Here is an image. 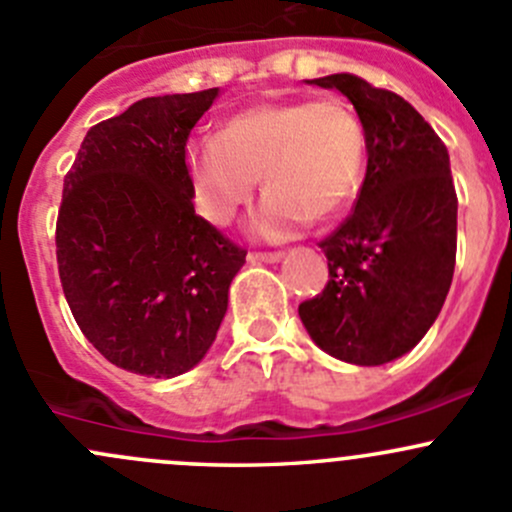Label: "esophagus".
Returning <instances> with one entry per match:
<instances>
[{
	"label": "esophagus",
	"instance_id": "obj_1",
	"mask_svg": "<svg viewBox=\"0 0 512 512\" xmlns=\"http://www.w3.org/2000/svg\"><path fill=\"white\" fill-rule=\"evenodd\" d=\"M283 254L281 251H251L249 261L251 263H276L281 261Z\"/></svg>",
	"mask_w": 512,
	"mask_h": 512
}]
</instances>
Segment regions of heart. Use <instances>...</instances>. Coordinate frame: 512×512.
Instances as JSON below:
<instances>
[{
  "instance_id": "1",
  "label": "heart",
  "mask_w": 512,
  "mask_h": 512,
  "mask_svg": "<svg viewBox=\"0 0 512 512\" xmlns=\"http://www.w3.org/2000/svg\"><path fill=\"white\" fill-rule=\"evenodd\" d=\"M367 138L360 118L337 98L281 100L231 115L219 138L187 150L194 204L204 219L226 226L266 192L254 217L263 239H286L308 219L345 212L365 179Z\"/></svg>"
}]
</instances>
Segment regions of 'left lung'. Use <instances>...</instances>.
<instances>
[{"mask_svg": "<svg viewBox=\"0 0 512 512\" xmlns=\"http://www.w3.org/2000/svg\"><path fill=\"white\" fill-rule=\"evenodd\" d=\"M355 105L367 175L355 209L320 241L330 278L298 305L320 350L362 367L409 352L441 313L456 266L449 150L402 96L352 73L313 78Z\"/></svg>", "mask_w": 512, "mask_h": 512, "instance_id": "left-lung-1", "label": "left lung"}]
</instances>
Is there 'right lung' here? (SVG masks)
<instances>
[{"label":"right lung","mask_w":512,"mask_h":512,"mask_svg":"<svg viewBox=\"0 0 512 512\" xmlns=\"http://www.w3.org/2000/svg\"><path fill=\"white\" fill-rule=\"evenodd\" d=\"M219 88L93 125L63 177L56 261L81 333L123 370L177 377L212 347L246 251L194 212L184 147Z\"/></svg>","instance_id":"obj_1"}]
</instances>
